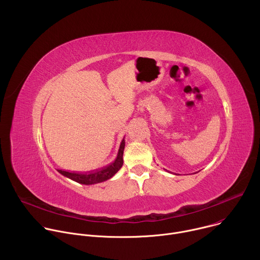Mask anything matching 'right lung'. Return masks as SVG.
I'll return each instance as SVG.
<instances>
[{
    "mask_svg": "<svg viewBox=\"0 0 260 260\" xmlns=\"http://www.w3.org/2000/svg\"><path fill=\"white\" fill-rule=\"evenodd\" d=\"M124 146H125V141L123 139L121 141L116 159L112 164H110L105 168H102L101 170H96L93 172H86V173H70L61 170H58V172L64 177L73 181L80 184H85V185H92V184H98V183L107 181L110 178H112L121 169L123 165Z\"/></svg>",
    "mask_w": 260,
    "mask_h": 260,
    "instance_id": "1",
    "label": "right lung"
}]
</instances>
